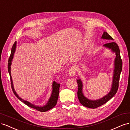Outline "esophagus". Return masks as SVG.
Here are the masks:
<instances>
[{
    "mask_svg": "<svg viewBox=\"0 0 130 130\" xmlns=\"http://www.w3.org/2000/svg\"><path fill=\"white\" fill-rule=\"evenodd\" d=\"M76 69L75 66H72V67L70 68L69 70V75L71 77H74L76 76Z\"/></svg>",
    "mask_w": 130,
    "mask_h": 130,
    "instance_id": "obj_1",
    "label": "esophagus"
}]
</instances>
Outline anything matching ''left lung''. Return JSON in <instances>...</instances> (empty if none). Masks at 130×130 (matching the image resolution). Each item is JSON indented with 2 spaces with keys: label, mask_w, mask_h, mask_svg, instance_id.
Segmentation results:
<instances>
[{
  "label": "left lung",
  "mask_w": 130,
  "mask_h": 130,
  "mask_svg": "<svg viewBox=\"0 0 130 130\" xmlns=\"http://www.w3.org/2000/svg\"><path fill=\"white\" fill-rule=\"evenodd\" d=\"M101 39H106L110 41L113 40V39L108 33L106 31L103 32V34L101 37ZM103 46L110 49L113 52L116 53V57L114 60V69L113 76V82L112 88L108 94H107L102 98L96 100H91L85 97L83 93V83L80 79L77 80V82L78 86L77 92V96L80 103L83 106L90 108H96L105 104L110 99H112L116 95L118 89L119 82L120 73L123 67V62L120 57V50L118 44L114 42H110L103 44Z\"/></svg>",
  "instance_id": "obj_1"
}]
</instances>
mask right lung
<instances>
[{
    "mask_svg": "<svg viewBox=\"0 0 130 130\" xmlns=\"http://www.w3.org/2000/svg\"><path fill=\"white\" fill-rule=\"evenodd\" d=\"M16 41L14 42L13 43V46L11 48V54L10 56L9 59L8 61V65H7V69H8V72L10 75V77L11 79V88L12 91L13 92L14 94L16 96V97L19 99L21 101L23 102L26 105L28 106L31 107L32 108H34L36 109L37 110L40 111V112H46V111L52 108H53V107L56 105L58 99V96H59V88H60V84L57 83L56 82L54 81L52 84V94L51 97L49 99L47 103L45 105L43 106H37L34 105L32 104L30 102H29L27 101H25V100L22 99L19 96L17 95V94L15 90L13 88V82L11 77V65L12 64V59L13 58V55L14 53L16 51Z\"/></svg>",
    "mask_w": 130,
    "mask_h": 130,
    "instance_id": "add662e5",
    "label": "right lung"
}]
</instances>
